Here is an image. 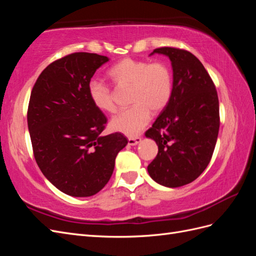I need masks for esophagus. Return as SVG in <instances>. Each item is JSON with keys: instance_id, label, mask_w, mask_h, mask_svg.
I'll return each instance as SVG.
<instances>
[{"instance_id": "34e87169", "label": "esophagus", "mask_w": 256, "mask_h": 256, "mask_svg": "<svg viewBox=\"0 0 256 256\" xmlns=\"http://www.w3.org/2000/svg\"><path fill=\"white\" fill-rule=\"evenodd\" d=\"M142 138L140 136H136V138H128V144L131 145V146H134V145H138V143L141 142Z\"/></svg>"}]
</instances>
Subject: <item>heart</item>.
<instances>
[{"label": "heart", "mask_w": 256, "mask_h": 256, "mask_svg": "<svg viewBox=\"0 0 256 256\" xmlns=\"http://www.w3.org/2000/svg\"><path fill=\"white\" fill-rule=\"evenodd\" d=\"M108 76L118 88H130L129 109L116 114L110 127L128 136H134L150 122L152 112L157 114L168 106L172 96V76L162 63L126 58L116 63ZM88 92L96 109L106 113L115 110L111 90L102 82L92 80Z\"/></svg>", "instance_id": "b5f03b06"}]
</instances>
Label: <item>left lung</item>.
Segmentation results:
<instances>
[{
	"instance_id": "obj_1",
	"label": "left lung",
	"mask_w": 256,
	"mask_h": 256,
	"mask_svg": "<svg viewBox=\"0 0 256 256\" xmlns=\"http://www.w3.org/2000/svg\"><path fill=\"white\" fill-rule=\"evenodd\" d=\"M171 60L172 96L145 132L158 145L147 166L152 180L168 188L190 184L204 172L219 134V99L216 86L200 60L186 50L154 49Z\"/></svg>"
}]
</instances>
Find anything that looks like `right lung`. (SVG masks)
Instances as JSON below:
<instances>
[{
    "instance_id": "obj_1",
    "label": "right lung",
    "mask_w": 256,
    "mask_h": 256,
    "mask_svg": "<svg viewBox=\"0 0 256 256\" xmlns=\"http://www.w3.org/2000/svg\"><path fill=\"white\" fill-rule=\"evenodd\" d=\"M108 60L96 53L69 54L46 67L30 92L28 127L35 160L54 187L70 196L102 190L128 143L120 132L102 134L106 118L88 92L92 76Z\"/></svg>"
}]
</instances>
